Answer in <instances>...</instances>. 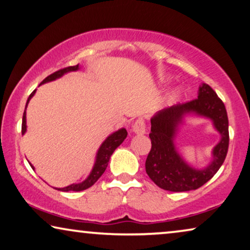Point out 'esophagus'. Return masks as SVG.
I'll return each mask as SVG.
<instances>
[{
    "mask_svg": "<svg viewBox=\"0 0 250 250\" xmlns=\"http://www.w3.org/2000/svg\"><path fill=\"white\" fill-rule=\"evenodd\" d=\"M132 131L136 135H144V133H146V125H145L143 119H138L135 122V125H132Z\"/></svg>",
    "mask_w": 250,
    "mask_h": 250,
    "instance_id": "34e87169",
    "label": "esophagus"
}]
</instances>
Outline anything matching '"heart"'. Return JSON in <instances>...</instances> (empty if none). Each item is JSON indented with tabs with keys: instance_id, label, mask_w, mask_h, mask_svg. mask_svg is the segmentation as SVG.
Segmentation results:
<instances>
[{
	"instance_id": "obj_1",
	"label": "heart",
	"mask_w": 250,
	"mask_h": 250,
	"mask_svg": "<svg viewBox=\"0 0 250 250\" xmlns=\"http://www.w3.org/2000/svg\"><path fill=\"white\" fill-rule=\"evenodd\" d=\"M178 98H180V93H178V91H174L172 94L168 96V102L172 103V102L177 101Z\"/></svg>"
}]
</instances>
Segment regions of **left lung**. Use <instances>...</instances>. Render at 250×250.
I'll list each match as a JSON object with an SVG mask.
<instances>
[{"label":"left lung","mask_w":250,"mask_h":250,"mask_svg":"<svg viewBox=\"0 0 250 250\" xmlns=\"http://www.w3.org/2000/svg\"><path fill=\"white\" fill-rule=\"evenodd\" d=\"M186 116L208 118L222 136L212 149V161L204 169L189 166L174 145V138ZM150 122L151 149L146 159V173L161 188L170 192L199 188L214 176L225 162L229 146L228 115L225 104L208 84L199 87L197 99L158 111Z\"/></svg>","instance_id":"obj_1"}]
</instances>
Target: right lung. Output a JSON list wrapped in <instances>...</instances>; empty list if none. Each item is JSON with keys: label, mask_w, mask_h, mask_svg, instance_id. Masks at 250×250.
Instances as JSON below:
<instances>
[{"label": "right lung", "mask_w": 250, "mask_h": 250, "mask_svg": "<svg viewBox=\"0 0 250 250\" xmlns=\"http://www.w3.org/2000/svg\"><path fill=\"white\" fill-rule=\"evenodd\" d=\"M78 69H80V65L66 67V68H64V69H59V70H57V72H55L51 74V75L44 78L42 83H40V85L48 83V82H53L55 80H57V78H61L62 76H64L67 73L76 72V70H78ZM35 93H36V89L31 93V94H30V96L28 98L27 104H25V109H27L28 103L30 100H31L32 96L35 95ZM25 131H27V117H25V110H24L23 118H22V135H24ZM126 135H128V132H126V130L125 128H121V129L117 130V131H114L113 133H111V135L103 141L102 145L99 148L98 152H96L94 165H93V168L88 176L85 178L83 182H81V183H74V184L66 186V188H56V189H58V191H62V192H69V191L80 192V191H84V189L91 188V186L94 184L100 177L102 176V174L105 172L111 155L113 154V151L115 150V149H117L122 143H124V140L126 138ZM30 166L32 167V169H35V167H33L31 164H30Z\"/></svg>", "instance_id": "1"}]
</instances>
